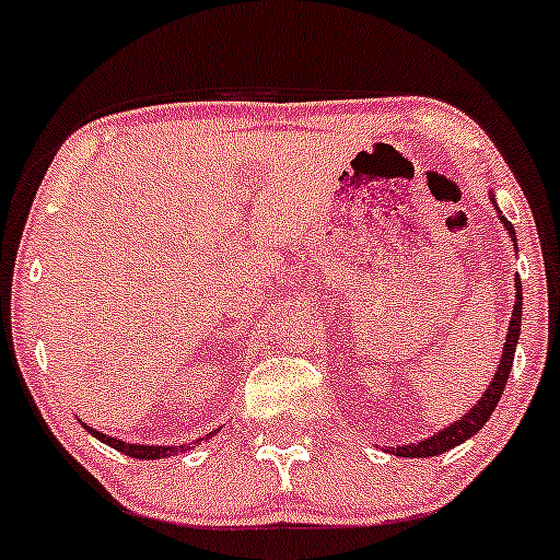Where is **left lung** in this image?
Segmentation results:
<instances>
[{"label": "left lung", "instance_id": "1", "mask_svg": "<svg viewBox=\"0 0 560 560\" xmlns=\"http://www.w3.org/2000/svg\"><path fill=\"white\" fill-rule=\"evenodd\" d=\"M499 219H501V224H504L506 232L512 235L514 245H516L512 222H509V219L501 217V214H499ZM520 323H522V281L516 279L514 310H512V320H509L504 353H501L499 370H497V374H493L491 385H488L483 398H480L476 406L470 408V413H465L459 421L450 423L447 429L436 431L434 436L423 439V442H416V444H402V447H387V452H390V455H398V457H436V455H442V452H447L452 447H457V444H463L465 439H470L472 434H478L480 427H483V423L491 419L493 408H497L501 393H504V387H506L509 372H512V362H514V349H516V341H520Z\"/></svg>", "mask_w": 560, "mask_h": 560}]
</instances>
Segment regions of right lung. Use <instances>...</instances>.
<instances>
[{"label": "right lung", "instance_id": "add662e5", "mask_svg": "<svg viewBox=\"0 0 560 560\" xmlns=\"http://www.w3.org/2000/svg\"><path fill=\"white\" fill-rule=\"evenodd\" d=\"M82 427L88 429L92 436L101 439V442L108 444V447L124 452V455H129V457H137V459H162V457H173V455H178V452H186V450L194 447V444L203 442V439H209V436L217 434V429H214V431H209L207 436L196 439L194 444H180V447H170V444H167V447H165V444H154V447H152V444H129V442H121V439L103 434V431H95L92 427H88V423H82Z\"/></svg>", "mask_w": 560, "mask_h": 560}]
</instances>
